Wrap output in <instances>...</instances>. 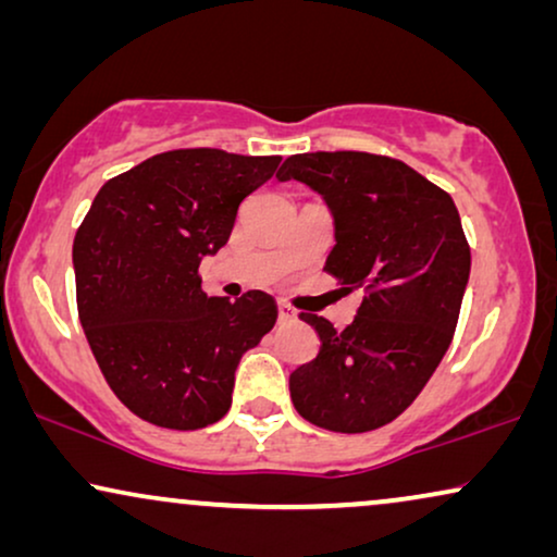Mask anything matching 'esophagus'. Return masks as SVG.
Segmentation results:
<instances>
[{"label": "esophagus", "instance_id": "esophagus-1", "mask_svg": "<svg viewBox=\"0 0 557 557\" xmlns=\"http://www.w3.org/2000/svg\"><path fill=\"white\" fill-rule=\"evenodd\" d=\"M296 319V311L288 307V304L278 301V322H294Z\"/></svg>", "mask_w": 557, "mask_h": 557}]
</instances>
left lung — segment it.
<instances>
[{
	"mask_svg": "<svg viewBox=\"0 0 557 557\" xmlns=\"http://www.w3.org/2000/svg\"><path fill=\"white\" fill-rule=\"evenodd\" d=\"M276 177L322 195L337 240L324 271L364 292L342 332L301 314L322 345L288 377L294 408L326 431H375L418 398L451 345L471 269L459 210L406 162L368 151L294 154Z\"/></svg>",
	"mask_w": 557,
	"mask_h": 557,
	"instance_id": "left-lung-1",
	"label": "left lung"
}]
</instances>
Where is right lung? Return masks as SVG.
I'll use <instances>...</instances> for the list:
<instances>
[{"instance_id":"right-lung-1","label":"right lung","mask_w":557,"mask_h":557,"mask_svg":"<svg viewBox=\"0 0 557 557\" xmlns=\"http://www.w3.org/2000/svg\"><path fill=\"white\" fill-rule=\"evenodd\" d=\"M281 157L174 149L98 189L73 240L75 299L106 383L144 421L195 431L233 400L240 357L276 324L271 294L208 296L197 269Z\"/></svg>"}]
</instances>
